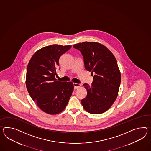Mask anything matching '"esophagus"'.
Returning <instances> with one entry per match:
<instances>
[{"mask_svg":"<svg viewBox=\"0 0 151 151\" xmlns=\"http://www.w3.org/2000/svg\"><path fill=\"white\" fill-rule=\"evenodd\" d=\"M73 85H74V89H78L82 86V85H80V84H78V83H74Z\"/></svg>","mask_w":151,"mask_h":151,"instance_id":"esophagus-1","label":"esophagus"}]
</instances>
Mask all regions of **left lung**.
Segmentation results:
<instances>
[{"instance_id":"obj_1","label":"left lung","mask_w":151,"mask_h":151,"mask_svg":"<svg viewBox=\"0 0 151 151\" xmlns=\"http://www.w3.org/2000/svg\"><path fill=\"white\" fill-rule=\"evenodd\" d=\"M73 47L81 52L85 69L92 71L93 76L91 86L83 84L87 95L81 104L90 114H103L117 97L121 76L117 60L108 48L98 42L86 41Z\"/></svg>"}]
</instances>
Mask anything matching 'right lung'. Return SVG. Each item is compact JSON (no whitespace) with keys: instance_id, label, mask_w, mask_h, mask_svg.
I'll return each mask as SVG.
<instances>
[{"instance_id":"obj_1","label":"right lung","mask_w":151,"mask_h":151,"mask_svg":"<svg viewBox=\"0 0 151 151\" xmlns=\"http://www.w3.org/2000/svg\"><path fill=\"white\" fill-rule=\"evenodd\" d=\"M71 47L52 45L41 48L34 54L27 66V91L41 110L48 114H58L64 110L73 92L72 82H63L55 78L60 57Z\"/></svg>"}]
</instances>
